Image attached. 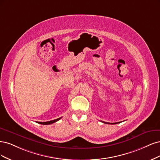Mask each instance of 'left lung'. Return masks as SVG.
Returning a JSON list of instances; mask_svg holds the SVG:
<instances>
[{"label":"left lung","instance_id":"left-lung-1","mask_svg":"<svg viewBox=\"0 0 160 160\" xmlns=\"http://www.w3.org/2000/svg\"><path fill=\"white\" fill-rule=\"evenodd\" d=\"M102 122L104 123H108V124H116V123H120V122H116V123H109V122Z\"/></svg>","mask_w":160,"mask_h":160}]
</instances>
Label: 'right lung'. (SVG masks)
I'll use <instances>...</instances> for the list:
<instances>
[{
  "label": "right lung",
  "mask_w": 160,
  "mask_h": 160,
  "mask_svg": "<svg viewBox=\"0 0 160 160\" xmlns=\"http://www.w3.org/2000/svg\"><path fill=\"white\" fill-rule=\"evenodd\" d=\"M61 118H58V119H56V120H51V121H48V122H38L37 123H40V124H43V125H48V124H51V123H54L58 121L59 120L61 119Z\"/></svg>",
  "instance_id": "1"
}]
</instances>
